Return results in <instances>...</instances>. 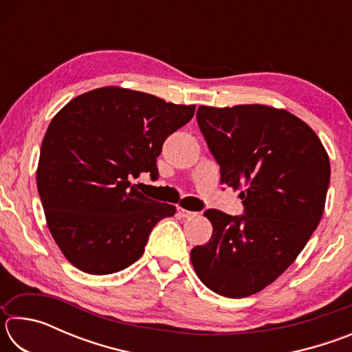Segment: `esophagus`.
Returning a JSON list of instances; mask_svg holds the SVG:
<instances>
[{
  "mask_svg": "<svg viewBox=\"0 0 352 352\" xmlns=\"http://www.w3.org/2000/svg\"><path fill=\"white\" fill-rule=\"evenodd\" d=\"M177 214H178V216H180V217H183V219H189V217L195 216V212L184 210V208H182V206H177Z\"/></svg>",
  "mask_w": 352,
  "mask_h": 352,
  "instance_id": "esophagus-1",
  "label": "esophagus"
}]
</instances>
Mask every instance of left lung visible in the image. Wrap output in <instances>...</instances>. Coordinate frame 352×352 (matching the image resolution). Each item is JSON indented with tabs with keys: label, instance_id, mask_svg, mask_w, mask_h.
Returning <instances> with one entry per match:
<instances>
[{
	"label": "left lung",
	"instance_id": "1",
	"mask_svg": "<svg viewBox=\"0 0 352 352\" xmlns=\"http://www.w3.org/2000/svg\"><path fill=\"white\" fill-rule=\"evenodd\" d=\"M197 122L220 183L242 189L243 214L206 210L212 236L190 250V261L208 289L245 298L284 273L318 226L329 157L306 122L273 107L201 105Z\"/></svg>",
	"mask_w": 352,
	"mask_h": 352
}]
</instances>
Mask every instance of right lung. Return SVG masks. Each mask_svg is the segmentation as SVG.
Listing matches in <instances>:
<instances>
[{"label": "right lung", "mask_w": 352, "mask_h": 352, "mask_svg": "<svg viewBox=\"0 0 352 352\" xmlns=\"http://www.w3.org/2000/svg\"><path fill=\"white\" fill-rule=\"evenodd\" d=\"M195 105L104 87L74 98L52 118L41 142L37 189L47 226L71 264L90 275L127 269L175 206L142 195L141 172L157 180L166 138Z\"/></svg>", "instance_id": "1"}]
</instances>
